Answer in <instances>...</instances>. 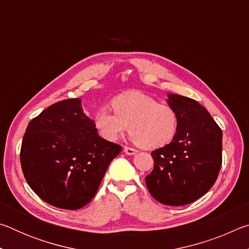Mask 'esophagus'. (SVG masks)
<instances>
[{"label": "esophagus", "mask_w": 249, "mask_h": 249, "mask_svg": "<svg viewBox=\"0 0 249 249\" xmlns=\"http://www.w3.org/2000/svg\"><path fill=\"white\" fill-rule=\"evenodd\" d=\"M124 151H125V154H127V155H134L137 153L136 149L132 148V147H127V146L124 147Z\"/></svg>", "instance_id": "1"}]
</instances>
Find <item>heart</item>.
<instances>
[{
	"label": "heart",
	"mask_w": 249,
	"mask_h": 249,
	"mask_svg": "<svg viewBox=\"0 0 249 249\" xmlns=\"http://www.w3.org/2000/svg\"><path fill=\"white\" fill-rule=\"evenodd\" d=\"M107 107L95 112L93 122L101 136L116 142L129 129L132 138L142 147L155 149L174 140L179 129V114L175 107L160 104L158 100L140 91H129L112 100Z\"/></svg>",
	"instance_id": "1"
}]
</instances>
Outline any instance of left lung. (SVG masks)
Wrapping results in <instances>:
<instances>
[{
	"label": "left lung",
	"mask_w": 249,
	"mask_h": 249,
	"mask_svg": "<svg viewBox=\"0 0 249 249\" xmlns=\"http://www.w3.org/2000/svg\"><path fill=\"white\" fill-rule=\"evenodd\" d=\"M178 112V133L166 146L154 150V169L146 185L155 200L166 205L192 203L208 192L222 166V129L195 100L168 95Z\"/></svg>",
	"instance_id": "1"
}]
</instances>
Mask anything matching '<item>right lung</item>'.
<instances>
[{
	"instance_id": "1",
	"label": "right lung",
	"mask_w": 249,
	"mask_h": 249,
	"mask_svg": "<svg viewBox=\"0 0 249 249\" xmlns=\"http://www.w3.org/2000/svg\"><path fill=\"white\" fill-rule=\"evenodd\" d=\"M122 146L99 136L80 99L50 105L29 122L20 165L32 190L46 203L78 210L93 199Z\"/></svg>"
}]
</instances>
